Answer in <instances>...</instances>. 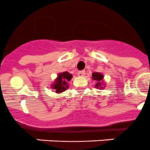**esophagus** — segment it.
I'll return each mask as SVG.
<instances>
[{
  "label": "esophagus",
  "instance_id": "esophagus-1",
  "mask_svg": "<svg viewBox=\"0 0 150 150\" xmlns=\"http://www.w3.org/2000/svg\"><path fill=\"white\" fill-rule=\"evenodd\" d=\"M78 75H79V77H83L84 75H85V71H84V70H82V71H78Z\"/></svg>",
  "mask_w": 150,
  "mask_h": 150
}]
</instances>
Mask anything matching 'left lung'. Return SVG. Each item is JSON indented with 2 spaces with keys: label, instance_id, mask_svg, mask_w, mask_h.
I'll return each instance as SVG.
<instances>
[{
  "label": "left lung",
  "instance_id": "obj_1",
  "mask_svg": "<svg viewBox=\"0 0 150 150\" xmlns=\"http://www.w3.org/2000/svg\"><path fill=\"white\" fill-rule=\"evenodd\" d=\"M92 77H93V79H94L95 81H97V83L96 84V86H95V87H96V88H98L99 86L101 84V83H100V81L103 79V76L100 73H99V72H94V73H93V75H92Z\"/></svg>",
  "mask_w": 150,
  "mask_h": 150
}]
</instances>
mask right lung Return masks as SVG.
<instances>
[{
  "instance_id": "obj_1",
  "label": "right lung",
  "mask_w": 150,
  "mask_h": 150,
  "mask_svg": "<svg viewBox=\"0 0 150 150\" xmlns=\"http://www.w3.org/2000/svg\"><path fill=\"white\" fill-rule=\"evenodd\" d=\"M71 77H72V75L69 72H66V71L59 74L58 78L57 79V81H56V83L53 84L52 87L57 93H60V92L66 91V88H68L67 81L71 80Z\"/></svg>"
}]
</instances>
